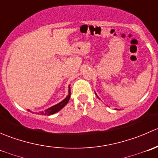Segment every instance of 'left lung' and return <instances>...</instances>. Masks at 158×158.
Segmentation results:
<instances>
[{
	"label": "left lung",
	"instance_id": "1",
	"mask_svg": "<svg viewBox=\"0 0 158 158\" xmlns=\"http://www.w3.org/2000/svg\"><path fill=\"white\" fill-rule=\"evenodd\" d=\"M95 95H96V96H97V97H98V98H99V97H98V95H97V94H96V92H95Z\"/></svg>",
	"mask_w": 158,
	"mask_h": 158
}]
</instances>
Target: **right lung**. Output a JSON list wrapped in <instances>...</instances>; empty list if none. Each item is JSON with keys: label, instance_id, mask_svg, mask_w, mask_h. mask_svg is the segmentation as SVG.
I'll return each instance as SVG.
<instances>
[{"label": "right lung", "instance_id": "add662e5", "mask_svg": "<svg viewBox=\"0 0 158 158\" xmlns=\"http://www.w3.org/2000/svg\"><path fill=\"white\" fill-rule=\"evenodd\" d=\"M70 98V85H69V92H68V95L60 102H59L58 104L55 105V106H52V107L48 108L47 109L44 110V111H40V112H36L38 114H44V115H51V114H53L55 113L58 112L59 111H60L63 108H64L65 106L67 105L68 102L69 101ZM28 111H30V109H27Z\"/></svg>", "mask_w": 158, "mask_h": 158}]
</instances>
